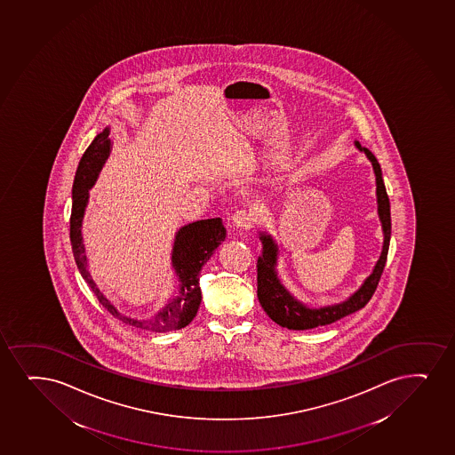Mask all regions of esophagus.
<instances>
[{
  "label": "esophagus",
  "mask_w": 455,
  "mask_h": 455,
  "mask_svg": "<svg viewBox=\"0 0 455 455\" xmlns=\"http://www.w3.org/2000/svg\"><path fill=\"white\" fill-rule=\"evenodd\" d=\"M252 224H254V216L250 210H237L233 214V225L237 228H251Z\"/></svg>",
  "instance_id": "34e87169"
}]
</instances>
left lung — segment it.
<instances>
[{
	"mask_svg": "<svg viewBox=\"0 0 455 455\" xmlns=\"http://www.w3.org/2000/svg\"><path fill=\"white\" fill-rule=\"evenodd\" d=\"M356 146H358V149L365 152V156H369V160L373 164L374 175H376L378 212H379L385 237L382 254L374 267L373 274L365 280V283L359 288L358 292H355L347 301L339 303V305L329 306V307H321V309H309L297 301L278 282L277 274H275L277 246L274 245L273 239L269 235H260L263 242V254L257 260V297H259V301L267 316L282 327H288L292 331H306V329L326 326V324L341 320L342 316L350 315L353 312H356L367 305L379 284L380 275L384 273L385 263H387L388 246H390V199L385 190L382 171H380L376 156L369 149L361 148L359 143H356Z\"/></svg>",
	"mask_w": 455,
	"mask_h": 455,
	"instance_id": "left-lung-1",
	"label": "left lung"
}]
</instances>
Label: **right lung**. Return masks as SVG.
<instances>
[{"mask_svg":"<svg viewBox=\"0 0 455 455\" xmlns=\"http://www.w3.org/2000/svg\"><path fill=\"white\" fill-rule=\"evenodd\" d=\"M109 132L103 131L92 140V145L86 148L79 166L76 171L75 182H73V207L70 216V241L76 265L79 273L85 280L92 292L96 294L100 305L116 316L117 320L124 321V324L139 327L143 331H177L188 326V323L196 316L199 305H201V289H199V273L204 263L209 260L214 250L225 241L227 230L222 225L220 218L214 220H198L193 224L182 227L178 231L177 241L173 245L172 262L180 278V289L173 299L167 301L166 306L148 320H134L120 314L116 306L97 289L92 282V275L86 269L85 248L82 243L81 227L88 203V190L97 180L99 172L109 154Z\"/></svg>","mask_w":455,"mask_h":455,"instance_id":"right-lung-1","label":"right lung"}]
</instances>
